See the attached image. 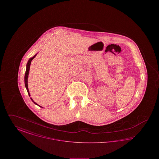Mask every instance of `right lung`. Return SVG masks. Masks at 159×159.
Listing matches in <instances>:
<instances>
[{
	"label": "right lung",
	"mask_w": 159,
	"mask_h": 159,
	"mask_svg": "<svg viewBox=\"0 0 159 159\" xmlns=\"http://www.w3.org/2000/svg\"><path fill=\"white\" fill-rule=\"evenodd\" d=\"M36 55H35L34 57H33L32 58H31L28 61V62H27V67H26V71H25V76H24V82H25V88H26V89H27V92H28V94H29V96H30V93H29V89H28V84H27V79H28V76H29V70H30V64L31 62V61L33 60L34 58V57H36ZM31 99L32 100V101L35 104H36V105H38L35 102H34V101L32 99V98H31ZM39 106V105H38ZM39 107H42L41 106H39Z\"/></svg>",
	"instance_id": "obj_1"
}]
</instances>
